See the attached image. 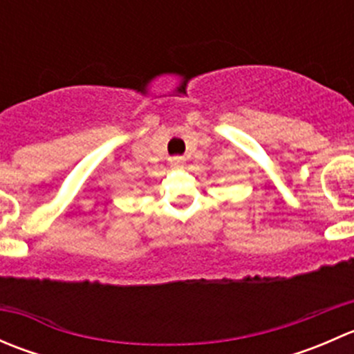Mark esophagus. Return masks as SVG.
Returning <instances> with one entry per match:
<instances>
[{"instance_id":"34e87169","label":"esophagus","mask_w":354,"mask_h":354,"mask_svg":"<svg viewBox=\"0 0 354 354\" xmlns=\"http://www.w3.org/2000/svg\"><path fill=\"white\" fill-rule=\"evenodd\" d=\"M169 164H171V167H176V169H180V167L185 166V157H180V156L171 157Z\"/></svg>"}]
</instances>
